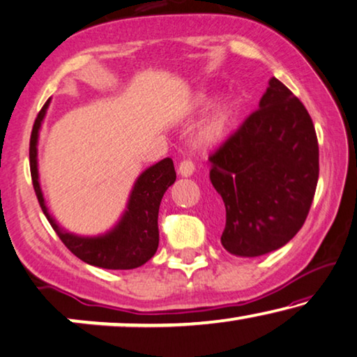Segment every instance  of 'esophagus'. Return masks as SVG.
Masks as SVG:
<instances>
[{"instance_id": "esophagus-1", "label": "esophagus", "mask_w": 357, "mask_h": 357, "mask_svg": "<svg viewBox=\"0 0 357 357\" xmlns=\"http://www.w3.org/2000/svg\"><path fill=\"white\" fill-rule=\"evenodd\" d=\"M194 163H192V160H183V162L179 163V168H178V172H179V174L181 176H184V178H189V176H192V173H194Z\"/></svg>"}]
</instances>
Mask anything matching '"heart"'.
<instances>
[{
  "instance_id": "1",
  "label": "heart",
  "mask_w": 357,
  "mask_h": 357,
  "mask_svg": "<svg viewBox=\"0 0 357 357\" xmlns=\"http://www.w3.org/2000/svg\"><path fill=\"white\" fill-rule=\"evenodd\" d=\"M208 105V98L200 102V107L202 108H207ZM238 114L239 107L236 102H227L218 109H215V112L202 123V126L199 128L197 134H195L197 144L202 145V147H212V145L223 142V140L228 137L231 129H233Z\"/></svg>"
}]
</instances>
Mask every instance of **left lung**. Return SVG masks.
Returning <instances> with one entry per match:
<instances>
[{"label": "left lung", "mask_w": 357, "mask_h": 357, "mask_svg": "<svg viewBox=\"0 0 357 357\" xmlns=\"http://www.w3.org/2000/svg\"><path fill=\"white\" fill-rule=\"evenodd\" d=\"M208 160L227 210L222 244L229 254L259 257L303 228L319 181V142L307 109L278 79Z\"/></svg>", "instance_id": "obj_1"}]
</instances>
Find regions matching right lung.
I'll return each instance as SVG.
<instances>
[{
	"label": "right lung",
	"instance_id": "obj_1",
	"mask_svg": "<svg viewBox=\"0 0 357 357\" xmlns=\"http://www.w3.org/2000/svg\"><path fill=\"white\" fill-rule=\"evenodd\" d=\"M48 105L50 100H47V103L37 114L32 134H30L29 149L32 184L45 217L52 225V228L56 231L63 244L82 262L108 270H130L140 267L152 259L158 249L160 202H162L167 189L176 181L173 160L163 158L162 162L152 165L140 174L130 190L128 207L124 210L121 220L108 233L100 236H77L68 233L50 215L38 181V132L45 114H47Z\"/></svg>",
	"mask_w": 357,
	"mask_h": 357
}]
</instances>
